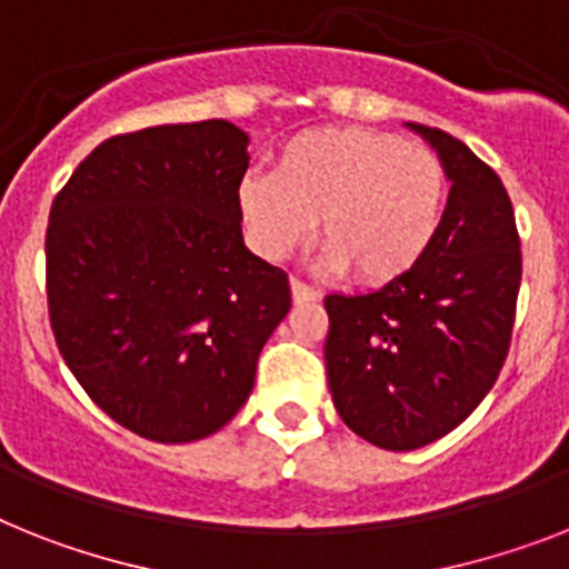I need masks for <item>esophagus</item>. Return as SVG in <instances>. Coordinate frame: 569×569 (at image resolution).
<instances>
[{
	"instance_id": "1",
	"label": "esophagus",
	"mask_w": 569,
	"mask_h": 569,
	"mask_svg": "<svg viewBox=\"0 0 569 569\" xmlns=\"http://www.w3.org/2000/svg\"><path fill=\"white\" fill-rule=\"evenodd\" d=\"M290 293H293L296 305L317 302L319 299V290H313L311 284H305V281H299V279H290Z\"/></svg>"
}]
</instances>
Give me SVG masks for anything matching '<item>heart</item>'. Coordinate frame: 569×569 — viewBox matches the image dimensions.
Instances as JSON below:
<instances>
[{"label": "heart", "instance_id": "heart-1", "mask_svg": "<svg viewBox=\"0 0 569 569\" xmlns=\"http://www.w3.org/2000/svg\"><path fill=\"white\" fill-rule=\"evenodd\" d=\"M448 173L433 150L366 127H319L276 153L270 177H247L238 209L256 250L290 258L322 232L328 270L389 284L439 238Z\"/></svg>", "mask_w": 569, "mask_h": 569}]
</instances>
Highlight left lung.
<instances>
[{"instance_id": "8db88e82", "label": "left lung", "mask_w": 569, "mask_h": 569, "mask_svg": "<svg viewBox=\"0 0 569 569\" xmlns=\"http://www.w3.org/2000/svg\"><path fill=\"white\" fill-rule=\"evenodd\" d=\"M450 180L442 229L416 270L380 290L326 296V369L340 419L383 450L462 425L509 355L520 238L503 182L445 130L410 124Z\"/></svg>"}]
</instances>
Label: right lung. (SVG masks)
I'll return each instance as SVG.
<instances>
[{
    "label": "right lung",
    "instance_id": "obj_1",
    "mask_svg": "<svg viewBox=\"0 0 569 569\" xmlns=\"http://www.w3.org/2000/svg\"><path fill=\"white\" fill-rule=\"evenodd\" d=\"M247 144L223 119L112 136L51 203L60 355L112 421L150 442H197L232 421L290 311L288 273L243 247Z\"/></svg>",
    "mask_w": 569,
    "mask_h": 569
}]
</instances>
